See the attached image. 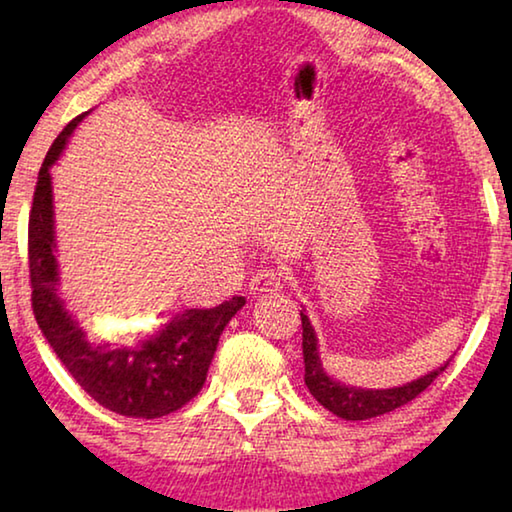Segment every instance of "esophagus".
I'll use <instances>...</instances> for the list:
<instances>
[{"mask_svg":"<svg viewBox=\"0 0 512 512\" xmlns=\"http://www.w3.org/2000/svg\"><path fill=\"white\" fill-rule=\"evenodd\" d=\"M282 289V275L275 268H262L253 275V280L248 282V291L253 298L264 296V293H273Z\"/></svg>","mask_w":512,"mask_h":512,"instance_id":"34e87169","label":"esophagus"}]
</instances>
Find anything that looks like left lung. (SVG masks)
I'll use <instances>...</instances> for the list:
<instances>
[{"mask_svg": "<svg viewBox=\"0 0 512 512\" xmlns=\"http://www.w3.org/2000/svg\"><path fill=\"white\" fill-rule=\"evenodd\" d=\"M300 318H302V357H305V384L309 388V393L316 397L318 404H323L327 411H332L343 420H370V418H379V415L400 409V406L415 400V397H418L424 388H427L431 381L449 366V361H452L447 359L443 366H438L436 370H431L418 379L406 381L402 386H393V388L350 386V384H343L339 379H334L332 375H327V370L323 368L316 329L311 325L305 307L300 311Z\"/></svg>", "mask_w": 512, "mask_h": 512, "instance_id": "obj_1", "label": "left lung"}]
</instances>
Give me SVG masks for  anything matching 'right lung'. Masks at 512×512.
<instances>
[{
	"mask_svg": "<svg viewBox=\"0 0 512 512\" xmlns=\"http://www.w3.org/2000/svg\"><path fill=\"white\" fill-rule=\"evenodd\" d=\"M83 112L63 128L42 162L29 216V271L33 314L51 350L92 400L126 418L153 420L178 411L201 391L225 325L246 298L225 300L214 309H185L160 332L133 341H90L60 298L51 167L67 149Z\"/></svg>",
	"mask_w": 512,
	"mask_h": 512,
	"instance_id": "1",
	"label": "right lung"
}]
</instances>
